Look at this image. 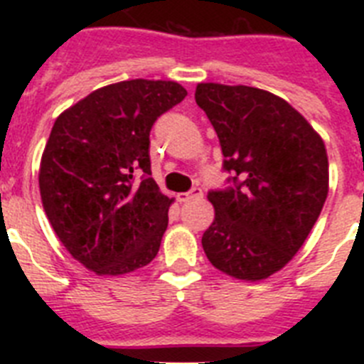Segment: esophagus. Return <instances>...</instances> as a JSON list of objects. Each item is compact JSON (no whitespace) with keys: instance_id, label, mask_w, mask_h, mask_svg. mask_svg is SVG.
Returning <instances> with one entry per match:
<instances>
[{"instance_id":"obj_1","label":"esophagus","mask_w":364,"mask_h":364,"mask_svg":"<svg viewBox=\"0 0 364 364\" xmlns=\"http://www.w3.org/2000/svg\"><path fill=\"white\" fill-rule=\"evenodd\" d=\"M204 193H202L200 188H193L191 191L188 193H180L178 195V200L180 202H188V200H193V198H200Z\"/></svg>"}]
</instances>
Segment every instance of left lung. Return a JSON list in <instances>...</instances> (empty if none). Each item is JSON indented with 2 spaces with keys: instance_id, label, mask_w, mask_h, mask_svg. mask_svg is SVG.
<instances>
[{
  "instance_id": "1",
  "label": "left lung",
  "mask_w": 364,
  "mask_h": 364,
  "mask_svg": "<svg viewBox=\"0 0 364 364\" xmlns=\"http://www.w3.org/2000/svg\"><path fill=\"white\" fill-rule=\"evenodd\" d=\"M197 105L217 131L231 186L211 189L215 220L202 235L211 264L242 281L284 268L328 195L323 138L286 100L247 85L198 83Z\"/></svg>"
}]
</instances>
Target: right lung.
<instances>
[{
	"label": "right lung",
	"instance_id": "add662e5",
	"mask_svg": "<svg viewBox=\"0 0 364 364\" xmlns=\"http://www.w3.org/2000/svg\"><path fill=\"white\" fill-rule=\"evenodd\" d=\"M186 95L176 82L129 80L91 92L54 122L41 202L58 239L91 272L124 275L159 253L173 200L151 176L149 133Z\"/></svg>",
	"mask_w": 364,
	"mask_h": 364
}]
</instances>
